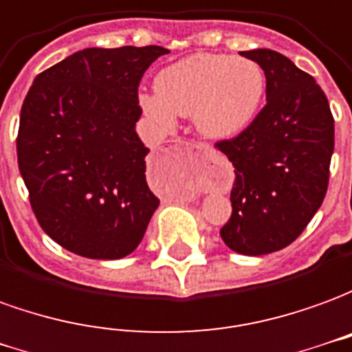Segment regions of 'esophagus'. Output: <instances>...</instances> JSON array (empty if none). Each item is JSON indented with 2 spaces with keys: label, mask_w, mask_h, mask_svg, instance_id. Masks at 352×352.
<instances>
[{
  "label": "esophagus",
  "mask_w": 352,
  "mask_h": 352,
  "mask_svg": "<svg viewBox=\"0 0 352 352\" xmlns=\"http://www.w3.org/2000/svg\"><path fill=\"white\" fill-rule=\"evenodd\" d=\"M174 146H178V148H188L189 144L188 142H184V140H174ZM201 149H203L204 153H208V151H212L208 146H201Z\"/></svg>",
  "instance_id": "34e87169"
}]
</instances>
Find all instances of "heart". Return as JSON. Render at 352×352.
Wrapping results in <instances>:
<instances>
[{"label":"heart","mask_w":352,"mask_h":352,"mask_svg":"<svg viewBox=\"0 0 352 352\" xmlns=\"http://www.w3.org/2000/svg\"><path fill=\"white\" fill-rule=\"evenodd\" d=\"M155 94H140L144 113L168 129L176 116H193L197 129L212 140H229L256 119L265 92L258 62L228 54H191L155 76Z\"/></svg>","instance_id":"obj_1"}]
</instances>
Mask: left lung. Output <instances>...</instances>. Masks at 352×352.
Masks as SVG:
<instances>
[{"mask_svg": "<svg viewBox=\"0 0 352 352\" xmlns=\"http://www.w3.org/2000/svg\"><path fill=\"white\" fill-rule=\"evenodd\" d=\"M265 74L267 104L244 132L216 148L235 166L223 243L244 256L283 250L307 228L328 189L333 117L324 91L271 49L241 52Z\"/></svg>", "mask_w": 352, "mask_h": 352, "instance_id": "8db88e82", "label": "left lung"}]
</instances>
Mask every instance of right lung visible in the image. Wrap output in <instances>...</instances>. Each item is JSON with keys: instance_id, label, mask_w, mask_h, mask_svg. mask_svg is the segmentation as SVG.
Masks as SVG:
<instances>
[{"instance_id": "obj_1", "label": "right lung", "mask_w": 352, "mask_h": 352, "mask_svg": "<svg viewBox=\"0 0 352 352\" xmlns=\"http://www.w3.org/2000/svg\"><path fill=\"white\" fill-rule=\"evenodd\" d=\"M164 47L83 49L41 72L21 109L16 155L30 204L54 243L91 260L136 250L159 206L134 126L138 87Z\"/></svg>"}]
</instances>
